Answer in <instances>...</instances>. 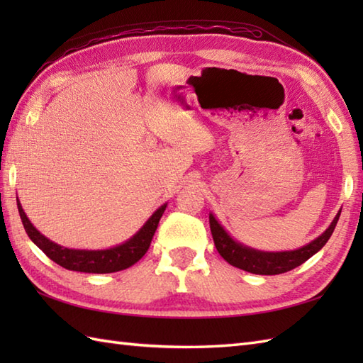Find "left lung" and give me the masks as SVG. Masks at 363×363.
Returning a JSON list of instances; mask_svg holds the SVG:
<instances>
[{
	"instance_id": "left-lung-1",
	"label": "left lung",
	"mask_w": 363,
	"mask_h": 363,
	"mask_svg": "<svg viewBox=\"0 0 363 363\" xmlns=\"http://www.w3.org/2000/svg\"><path fill=\"white\" fill-rule=\"evenodd\" d=\"M338 217H340V213H337V217L334 218L333 223H330V226L318 238H315L313 242H311L309 245H306L296 251H285V252H262V251L246 248V246L234 242L233 238L226 234V230L218 225V221L215 220L212 213L209 215V223H211V233L213 237V243L217 246V251L220 252V256L225 259L228 264L240 269H245V272L248 273L272 276V274L287 273L290 269L304 264V262L307 259H311L315 252H318L323 246L326 245L329 237L333 235Z\"/></svg>"
}]
</instances>
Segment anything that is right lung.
<instances>
[{"instance_id": "add662e5", "label": "right lung", "mask_w": 363, "mask_h": 363, "mask_svg": "<svg viewBox=\"0 0 363 363\" xmlns=\"http://www.w3.org/2000/svg\"><path fill=\"white\" fill-rule=\"evenodd\" d=\"M165 207L167 204L160 206L159 209L152 213V217L145 223V226L138 230L130 240L115 246V248L101 251L64 248V246L48 240V238L42 235L33 225H30V221L28 220L26 213L23 212V207L20 203L18 212L23 221V226H25V230L30 240H33L52 262H56L57 265L64 267L65 269H72V272L103 274L126 269L145 256V252L150 248L152 235L156 233Z\"/></svg>"}]
</instances>
